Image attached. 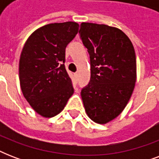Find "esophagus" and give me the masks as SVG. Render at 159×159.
Returning a JSON list of instances; mask_svg holds the SVG:
<instances>
[{"instance_id":"34e87169","label":"esophagus","mask_w":159,"mask_h":159,"mask_svg":"<svg viewBox=\"0 0 159 159\" xmlns=\"http://www.w3.org/2000/svg\"><path fill=\"white\" fill-rule=\"evenodd\" d=\"M74 76H75V77H76V78H77V77H78V73H75Z\"/></svg>"}]
</instances>
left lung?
Instances as JSON below:
<instances>
[{
    "instance_id": "left-lung-1",
    "label": "left lung",
    "mask_w": 159,
    "mask_h": 159,
    "mask_svg": "<svg viewBox=\"0 0 159 159\" xmlns=\"http://www.w3.org/2000/svg\"><path fill=\"white\" fill-rule=\"evenodd\" d=\"M79 34L91 61V80L81 92L82 102L88 117L103 125L116 119L132 96L135 52L128 36L116 27L83 22Z\"/></svg>"
}]
</instances>
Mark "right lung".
<instances>
[{"label":"right lung","instance_id":"1","mask_svg":"<svg viewBox=\"0 0 159 159\" xmlns=\"http://www.w3.org/2000/svg\"><path fill=\"white\" fill-rule=\"evenodd\" d=\"M79 30L76 22L53 23L34 31L21 51L20 84L35 112L45 118L64 109L74 90L64 66L65 49Z\"/></svg>","mask_w":159,"mask_h":159}]
</instances>
